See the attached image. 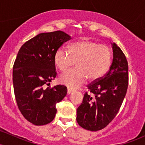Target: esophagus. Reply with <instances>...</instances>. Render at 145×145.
I'll return each mask as SVG.
<instances>
[{
  "label": "esophagus",
  "mask_w": 145,
  "mask_h": 145,
  "mask_svg": "<svg viewBox=\"0 0 145 145\" xmlns=\"http://www.w3.org/2000/svg\"><path fill=\"white\" fill-rule=\"evenodd\" d=\"M73 91H74V89H71V88H69V87L67 88V94L68 95H69L70 93H72Z\"/></svg>",
  "instance_id": "obj_1"
}]
</instances>
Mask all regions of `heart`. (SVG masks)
<instances>
[{
	"mask_svg": "<svg viewBox=\"0 0 145 145\" xmlns=\"http://www.w3.org/2000/svg\"><path fill=\"white\" fill-rule=\"evenodd\" d=\"M76 67L63 73L60 82L71 88L82 85L87 78L89 82L101 79L108 71L112 63V52L105 46L88 39L71 44L69 50L59 48L54 54V62L61 71Z\"/></svg>",
	"mask_w": 145,
	"mask_h": 145,
	"instance_id": "heart-1",
	"label": "heart"
}]
</instances>
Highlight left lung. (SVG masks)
I'll return each mask as SVG.
<instances>
[{"label": "left lung", "mask_w": 145, "mask_h": 145, "mask_svg": "<svg viewBox=\"0 0 145 145\" xmlns=\"http://www.w3.org/2000/svg\"><path fill=\"white\" fill-rule=\"evenodd\" d=\"M113 59L104 76L87 86L77 109L78 125L90 131L106 127L120 109L128 86V64L125 56L116 44H112Z\"/></svg>", "instance_id": "left-lung-1"}]
</instances>
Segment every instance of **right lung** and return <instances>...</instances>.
Returning a JSON list of instances; mask_svg holds the SVG:
<instances>
[{
  "mask_svg": "<svg viewBox=\"0 0 145 145\" xmlns=\"http://www.w3.org/2000/svg\"><path fill=\"white\" fill-rule=\"evenodd\" d=\"M71 37L61 31L43 33L22 46L13 67V83L18 108L35 125L54 119L56 104L65 97L67 87H46L56 76V51Z\"/></svg>",
  "mask_w": 145,
  "mask_h": 145,
  "instance_id": "right-lung-1",
  "label": "right lung"
}]
</instances>
